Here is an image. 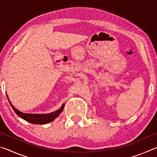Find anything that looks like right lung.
Masks as SVG:
<instances>
[{
    "label": "right lung",
    "instance_id": "1",
    "mask_svg": "<svg viewBox=\"0 0 157 157\" xmlns=\"http://www.w3.org/2000/svg\"><path fill=\"white\" fill-rule=\"evenodd\" d=\"M7 98L8 99V101L10 102V105H11L12 108L13 110L14 111V112L17 114L18 116H19L23 120L26 121L28 123H30L32 124H44L49 123L50 122H52L55 120L57 117L60 115V113L62 112L63 109V107H64L65 104H63L59 109L53 111L52 113H42V114H39V113H23L18 110L17 108L14 107V105L12 104V102H10L9 100L8 95L7 94Z\"/></svg>",
    "mask_w": 157,
    "mask_h": 157
}]
</instances>
